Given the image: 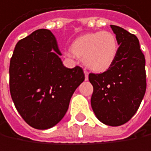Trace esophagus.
I'll list each match as a JSON object with an SVG mask.
<instances>
[{"label": "esophagus", "mask_w": 151, "mask_h": 151, "mask_svg": "<svg viewBox=\"0 0 151 151\" xmlns=\"http://www.w3.org/2000/svg\"><path fill=\"white\" fill-rule=\"evenodd\" d=\"M83 72H84V76H85V80L87 81V80L89 79V73H88V71H86V70H84Z\"/></svg>", "instance_id": "esophagus-1"}]
</instances>
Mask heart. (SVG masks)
<instances>
[{
  "label": "heart",
  "instance_id": "b5f03b06",
  "mask_svg": "<svg viewBox=\"0 0 151 151\" xmlns=\"http://www.w3.org/2000/svg\"><path fill=\"white\" fill-rule=\"evenodd\" d=\"M119 51L116 36L111 32H94L76 38L71 44L68 57L83 59L86 67L95 72H104L114 62Z\"/></svg>",
  "mask_w": 151,
  "mask_h": 151
}]
</instances>
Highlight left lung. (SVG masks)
Listing matches in <instances>:
<instances>
[{"instance_id": "left-lung-1", "label": "left lung", "mask_w": 151, "mask_h": 151, "mask_svg": "<svg viewBox=\"0 0 151 151\" xmlns=\"http://www.w3.org/2000/svg\"><path fill=\"white\" fill-rule=\"evenodd\" d=\"M119 51L113 65L102 74H90L93 86L91 103L96 117L117 127L127 122L138 110L146 91L145 57L137 37L111 25Z\"/></svg>"}]
</instances>
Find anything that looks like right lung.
<instances>
[{"label": "right lung", "mask_w": 151, "mask_h": 151, "mask_svg": "<svg viewBox=\"0 0 151 151\" xmlns=\"http://www.w3.org/2000/svg\"><path fill=\"white\" fill-rule=\"evenodd\" d=\"M51 31L39 29L16 45L9 66V90L27 124L48 129L66 114L72 95L84 81L83 70L66 68Z\"/></svg>", "instance_id": "add662e5"}]
</instances>
